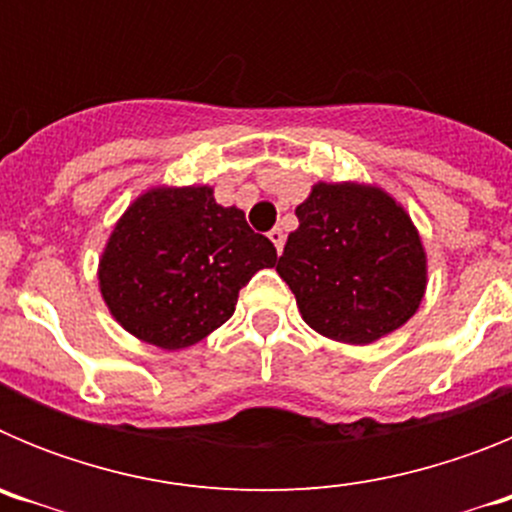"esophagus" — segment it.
Returning <instances> with one entry per match:
<instances>
[{
    "label": "esophagus",
    "mask_w": 512,
    "mask_h": 512,
    "mask_svg": "<svg viewBox=\"0 0 512 512\" xmlns=\"http://www.w3.org/2000/svg\"><path fill=\"white\" fill-rule=\"evenodd\" d=\"M269 241L277 246V253H282L284 248V230L282 228H271L269 230Z\"/></svg>",
    "instance_id": "obj_1"
}]
</instances>
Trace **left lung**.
I'll return each instance as SVG.
<instances>
[{"label":"left lung","mask_w":512,"mask_h":512,"mask_svg":"<svg viewBox=\"0 0 512 512\" xmlns=\"http://www.w3.org/2000/svg\"><path fill=\"white\" fill-rule=\"evenodd\" d=\"M277 261L315 333L348 346L390 336L418 312L428 256L413 217L387 189L315 182Z\"/></svg>","instance_id":"8db88e82"}]
</instances>
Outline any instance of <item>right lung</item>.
Instances as JSON below:
<instances>
[{
  "label": "right lung",
  "instance_id": "obj_1",
  "mask_svg": "<svg viewBox=\"0 0 512 512\" xmlns=\"http://www.w3.org/2000/svg\"><path fill=\"white\" fill-rule=\"evenodd\" d=\"M277 248L241 207L217 205L207 184L140 192L104 243L99 295L122 330L161 351L200 343L235 312L238 292Z\"/></svg>",
  "mask_w": 512,
  "mask_h": 512
}]
</instances>
